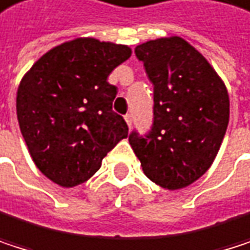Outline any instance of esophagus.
Masks as SVG:
<instances>
[{"label":"esophagus","mask_w":250,"mask_h":250,"mask_svg":"<svg viewBox=\"0 0 250 250\" xmlns=\"http://www.w3.org/2000/svg\"><path fill=\"white\" fill-rule=\"evenodd\" d=\"M125 121H126V124H128V126L131 128V126H132V115H131V113H128V115H125Z\"/></svg>","instance_id":"34e87169"}]
</instances>
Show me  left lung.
I'll return each instance as SVG.
<instances>
[{
    "instance_id": "8db88e82",
    "label": "left lung",
    "mask_w": 250,
    "mask_h": 250,
    "mask_svg": "<svg viewBox=\"0 0 250 250\" xmlns=\"http://www.w3.org/2000/svg\"><path fill=\"white\" fill-rule=\"evenodd\" d=\"M153 83V125L129 144L146 176L166 189L199 179L212 165L224 138L230 103L224 83L187 41L173 36L135 48Z\"/></svg>"
}]
</instances>
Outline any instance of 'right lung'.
I'll list each match as a JSON object with an SVG mask.
<instances>
[{"label":"right lung","mask_w":250,"mask_h":250,"mask_svg":"<svg viewBox=\"0 0 250 250\" xmlns=\"http://www.w3.org/2000/svg\"><path fill=\"white\" fill-rule=\"evenodd\" d=\"M129 57L125 45L75 39L46 52L23 77L20 131L35 165L52 182H85L128 137L125 119L112 109L118 88L107 77Z\"/></svg>","instance_id":"add662e5"}]
</instances>
